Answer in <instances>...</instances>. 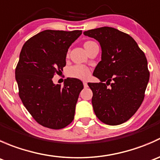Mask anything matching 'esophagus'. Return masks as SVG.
Listing matches in <instances>:
<instances>
[{
  "label": "esophagus",
  "mask_w": 160,
  "mask_h": 160,
  "mask_svg": "<svg viewBox=\"0 0 160 160\" xmlns=\"http://www.w3.org/2000/svg\"><path fill=\"white\" fill-rule=\"evenodd\" d=\"M83 87H84V88H88V83H87V82H83Z\"/></svg>",
  "instance_id": "34e87169"
}]
</instances>
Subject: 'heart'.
Instances as JSON below:
<instances>
[{
    "label": "heart",
    "mask_w": 160,
    "mask_h": 160,
    "mask_svg": "<svg viewBox=\"0 0 160 160\" xmlns=\"http://www.w3.org/2000/svg\"><path fill=\"white\" fill-rule=\"evenodd\" d=\"M97 43L92 40H88L83 43V47L86 49L88 52L93 49L95 46H97ZM67 76L71 78L79 79V80H87L90 77V70L88 67L81 65H75L70 67L67 70Z\"/></svg>",
    "instance_id": "obj_1"
}]
</instances>
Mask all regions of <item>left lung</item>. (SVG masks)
I'll return each instance as SVG.
<instances>
[{
	"mask_svg": "<svg viewBox=\"0 0 160 160\" xmlns=\"http://www.w3.org/2000/svg\"><path fill=\"white\" fill-rule=\"evenodd\" d=\"M95 38L102 49L93 71L100 83H88L92 105L100 121L109 125L127 122L139 108L149 80L147 59L129 35L111 27L83 32Z\"/></svg>",
	"mask_w": 160,
	"mask_h": 160,
	"instance_id": "8db88e82",
	"label": "left lung"
}]
</instances>
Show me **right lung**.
I'll list each match as a JSON object with an SVG mask.
<instances>
[{"label":"right lung","mask_w":160,"mask_h":160,"mask_svg":"<svg viewBox=\"0 0 160 160\" xmlns=\"http://www.w3.org/2000/svg\"><path fill=\"white\" fill-rule=\"evenodd\" d=\"M81 34V30L42 31L29 38L20 52L15 69L19 97L32 118L46 128L61 129L74 118L83 83L67 78L61 87L52 78L62 70L69 47Z\"/></svg>","instance_id":"obj_1"}]
</instances>
